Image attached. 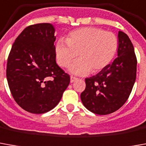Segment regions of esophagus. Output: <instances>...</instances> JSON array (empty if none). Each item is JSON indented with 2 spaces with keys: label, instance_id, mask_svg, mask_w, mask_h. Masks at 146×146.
Segmentation results:
<instances>
[{
  "label": "esophagus",
  "instance_id": "34e87169",
  "mask_svg": "<svg viewBox=\"0 0 146 146\" xmlns=\"http://www.w3.org/2000/svg\"><path fill=\"white\" fill-rule=\"evenodd\" d=\"M76 80H78V78H76V77L73 76H70V82H71V83H73V82H74V81H76Z\"/></svg>",
  "mask_w": 146,
  "mask_h": 146
}]
</instances>
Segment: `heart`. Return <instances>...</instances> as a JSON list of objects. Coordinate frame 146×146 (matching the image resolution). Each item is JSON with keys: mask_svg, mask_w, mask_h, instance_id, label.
I'll return each instance as SVG.
<instances>
[{"mask_svg": "<svg viewBox=\"0 0 146 146\" xmlns=\"http://www.w3.org/2000/svg\"><path fill=\"white\" fill-rule=\"evenodd\" d=\"M119 40L115 35L97 27H82L71 31L66 42L60 39L55 45V55L59 66L76 75H87L104 70L115 57Z\"/></svg>", "mask_w": 146, "mask_h": 146, "instance_id": "1", "label": "heart"}]
</instances>
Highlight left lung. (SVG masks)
Instances as JSON below:
<instances>
[{
	"label": "left lung",
	"instance_id": "obj_1",
	"mask_svg": "<svg viewBox=\"0 0 146 146\" xmlns=\"http://www.w3.org/2000/svg\"><path fill=\"white\" fill-rule=\"evenodd\" d=\"M118 38V58L96 75L86 78V88L80 94L84 106L97 115L119 110L129 98L136 80L137 58L133 44L121 31Z\"/></svg>",
	"mask_w": 146,
	"mask_h": 146
}]
</instances>
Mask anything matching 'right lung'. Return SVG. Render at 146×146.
<instances>
[{"label": "right lung", "instance_id": "add662e5", "mask_svg": "<svg viewBox=\"0 0 146 146\" xmlns=\"http://www.w3.org/2000/svg\"><path fill=\"white\" fill-rule=\"evenodd\" d=\"M51 23L27 27L9 53L6 76L15 101L23 110L43 114L58 105L70 82L57 63Z\"/></svg>", "mask_w": 146, "mask_h": 146}]
</instances>
